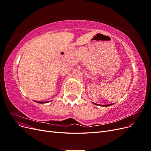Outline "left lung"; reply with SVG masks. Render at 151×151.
<instances>
[{
	"mask_svg": "<svg viewBox=\"0 0 151 151\" xmlns=\"http://www.w3.org/2000/svg\"><path fill=\"white\" fill-rule=\"evenodd\" d=\"M94 104L96 105H99V106H111V105H112L113 104H105V105H100V104H96V103H94Z\"/></svg>",
	"mask_w": 151,
	"mask_h": 151,
	"instance_id": "8db88e82",
	"label": "left lung"
}]
</instances>
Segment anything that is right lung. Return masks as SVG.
I'll use <instances>...</instances> for the list:
<instances>
[{"instance_id": "add662e5", "label": "right lung", "mask_w": 151, "mask_h": 151, "mask_svg": "<svg viewBox=\"0 0 151 151\" xmlns=\"http://www.w3.org/2000/svg\"><path fill=\"white\" fill-rule=\"evenodd\" d=\"M36 102H37L38 103H48V101H45V102H42V101H36ZM49 102V101H48Z\"/></svg>"}]
</instances>
